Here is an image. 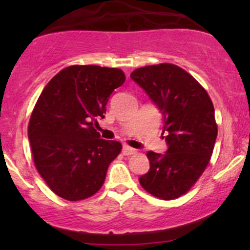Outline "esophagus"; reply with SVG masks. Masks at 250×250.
<instances>
[{"mask_svg":"<svg viewBox=\"0 0 250 250\" xmlns=\"http://www.w3.org/2000/svg\"><path fill=\"white\" fill-rule=\"evenodd\" d=\"M122 153H123V155H125V156H130V155L136 154V150H135L134 148L128 147V146H123Z\"/></svg>","mask_w":250,"mask_h":250,"instance_id":"34e87169","label":"esophagus"}]
</instances>
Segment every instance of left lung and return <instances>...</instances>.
I'll list each match as a JSON object with an SVG mask.
<instances>
[{"label": "left lung", "instance_id": "obj_1", "mask_svg": "<svg viewBox=\"0 0 250 250\" xmlns=\"http://www.w3.org/2000/svg\"><path fill=\"white\" fill-rule=\"evenodd\" d=\"M130 77L162 113L168 146L165 154L148 151L150 169L139 181L155 197L176 199L210 161L217 136L213 102L190 74L170 63L137 68Z\"/></svg>", "mask_w": 250, "mask_h": 250}]
</instances>
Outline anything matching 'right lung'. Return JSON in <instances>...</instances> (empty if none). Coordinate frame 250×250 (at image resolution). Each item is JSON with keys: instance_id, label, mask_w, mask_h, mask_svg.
I'll list each match as a JSON object with an SVG mask.
<instances>
[{"instance_id": "right-lung-1", "label": "right lung", "mask_w": 250, "mask_h": 250, "mask_svg": "<svg viewBox=\"0 0 250 250\" xmlns=\"http://www.w3.org/2000/svg\"><path fill=\"white\" fill-rule=\"evenodd\" d=\"M125 81V73L117 68L70 65L42 90L28 137L37 171L62 199L93 196L121 153V143L100 139L94 125L104 119L109 97Z\"/></svg>"}]
</instances>
